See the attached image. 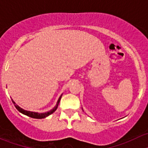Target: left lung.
<instances>
[{"label": "left lung", "mask_w": 148, "mask_h": 148, "mask_svg": "<svg viewBox=\"0 0 148 148\" xmlns=\"http://www.w3.org/2000/svg\"><path fill=\"white\" fill-rule=\"evenodd\" d=\"M82 110H83V109H82ZM83 111H84V110H83Z\"/></svg>", "instance_id": "left-lung-1"}]
</instances>
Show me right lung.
Masks as SVG:
<instances>
[{"label": "right lung", "mask_w": 148, "mask_h": 148, "mask_svg": "<svg viewBox=\"0 0 148 148\" xmlns=\"http://www.w3.org/2000/svg\"><path fill=\"white\" fill-rule=\"evenodd\" d=\"M62 95H61L60 97H59V99H58L57 102H56V106H55L54 107H53L52 110H49V112H43V113H38V112H31V111H27V110H23V109H22L21 107H19L18 105L17 104H16V102H14V101L12 99V102H13V104H14V106L16 107V108L18 110L19 112H20L21 113H22V114H25V115H27L28 117H32V118H35V119H43V118H45V117H48V116H49L50 114H51L52 113L54 112L56 110V109H57L58 106H59V102H60L61 100V98H62Z\"/></svg>", "instance_id": "1"}]
</instances>
